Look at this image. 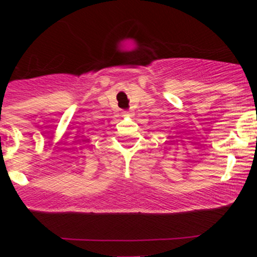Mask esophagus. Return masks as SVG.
I'll use <instances>...</instances> for the list:
<instances>
[{
  "mask_svg": "<svg viewBox=\"0 0 257 257\" xmlns=\"http://www.w3.org/2000/svg\"><path fill=\"white\" fill-rule=\"evenodd\" d=\"M132 113H133V112H132L131 110H128V111H123V114H124V116H131Z\"/></svg>",
  "mask_w": 257,
  "mask_h": 257,
  "instance_id": "obj_1",
  "label": "esophagus"
}]
</instances>
